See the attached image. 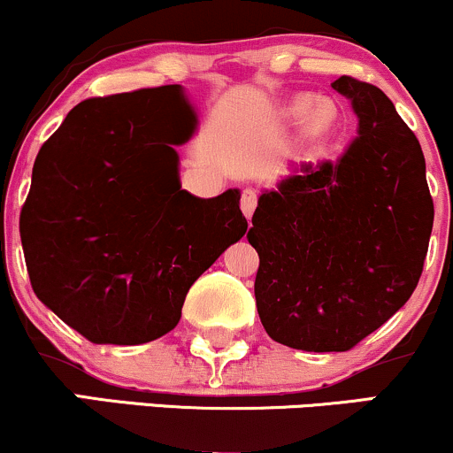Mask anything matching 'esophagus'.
<instances>
[{"label":"esophagus","instance_id":"esophagus-1","mask_svg":"<svg viewBox=\"0 0 453 453\" xmlns=\"http://www.w3.org/2000/svg\"><path fill=\"white\" fill-rule=\"evenodd\" d=\"M256 206H257L256 189H244L242 191V197H241V209H242L244 217H247V219H251L253 211H256Z\"/></svg>","mask_w":453,"mask_h":453}]
</instances>
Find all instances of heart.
Wrapping results in <instances>:
<instances>
[{
  "label": "heart",
  "mask_w": 453,
  "mask_h": 453,
  "mask_svg": "<svg viewBox=\"0 0 453 453\" xmlns=\"http://www.w3.org/2000/svg\"><path fill=\"white\" fill-rule=\"evenodd\" d=\"M285 114L296 123L304 121L306 132H309L311 136H321V134L330 129V126L336 119V111L334 106H332V102L321 100V97L317 100L313 96L294 97V100L288 104V108H285Z\"/></svg>",
  "instance_id": "obj_1"
}]
</instances>
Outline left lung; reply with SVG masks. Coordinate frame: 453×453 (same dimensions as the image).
I'll use <instances>...</instances> for the list:
<instances>
[{
  "label": "left lung",
  "mask_w": 453,
  "mask_h": 453,
  "mask_svg": "<svg viewBox=\"0 0 453 453\" xmlns=\"http://www.w3.org/2000/svg\"><path fill=\"white\" fill-rule=\"evenodd\" d=\"M332 89L357 136L264 191L247 234L264 330L303 351H347L386 324L418 288L434 221L422 147L392 100L351 76Z\"/></svg>",
  "instance_id": "1"
}]
</instances>
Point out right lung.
<instances>
[{
	"label": "right lung",
	"instance_id": "obj_1",
	"mask_svg": "<svg viewBox=\"0 0 453 453\" xmlns=\"http://www.w3.org/2000/svg\"><path fill=\"white\" fill-rule=\"evenodd\" d=\"M196 129L180 85L93 97L35 157L20 211L31 288L91 342L173 330L194 280L247 232L241 191L180 187L176 147Z\"/></svg>",
	"mask_w": 453,
	"mask_h": 453
}]
</instances>
